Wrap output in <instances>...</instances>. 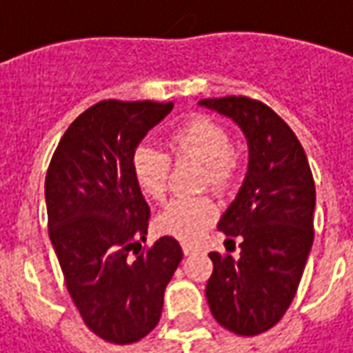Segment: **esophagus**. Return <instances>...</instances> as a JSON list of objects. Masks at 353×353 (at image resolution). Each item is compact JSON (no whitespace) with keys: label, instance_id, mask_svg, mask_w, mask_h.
<instances>
[{"label":"esophagus","instance_id":"obj_1","mask_svg":"<svg viewBox=\"0 0 353 353\" xmlns=\"http://www.w3.org/2000/svg\"><path fill=\"white\" fill-rule=\"evenodd\" d=\"M181 248H183V254H185V256H192V254H196L197 252L196 245H190V243H183Z\"/></svg>","mask_w":353,"mask_h":353}]
</instances>
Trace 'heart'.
<instances>
[{
  "instance_id": "1",
  "label": "heart",
  "mask_w": 353,
  "mask_h": 353,
  "mask_svg": "<svg viewBox=\"0 0 353 353\" xmlns=\"http://www.w3.org/2000/svg\"><path fill=\"white\" fill-rule=\"evenodd\" d=\"M170 148L176 157H190L205 165L203 183L225 190L236 176L238 161L232 152V137L225 128L208 115H192L170 134ZM170 157L148 143L135 148L132 174L137 188L154 201H163L170 181ZM218 218L212 197H183L172 201L156 219V228L179 241H197Z\"/></svg>"
}]
</instances>
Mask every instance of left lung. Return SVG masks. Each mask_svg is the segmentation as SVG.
Segmentation results:
<instances>
[{
    "instance_id": "8db88e82",
    "label": "left lung",
    "mask_w": 353,
    "mask_h": 353,
    "mask_svg": "<svg viewBox=\"0 0 353 353\" xmlns=\"http://www.w3.org/2000/svg\"><path fill=\"white\" fill-rule=\"evenodd\" d=\"M197 105L232 119L248 141L243 183L218 223L241 238V254H210L205 298L219 325L258 336L281 320L300 285L314 243V177L296 134L265 103L230 95Z\"/></svg>"
}]
</instances>
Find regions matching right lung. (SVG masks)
I'll return each mask as SVG.
<instances>
[{
  "label": "right lung",
  "mask_w": 353,
  "mask_h": 353,
  "mask_svg": "<svg viewBox=\"0 0 353 353\" xmlns=\"http://www.w3.org/2000/svg\"><path fill=\"white\" fill-rule=\"evenodd\" d=\"M172 110V101L95 103L59 139L46 176L50 239L68 292L105 342L134 343L156 327L183 258L170 236L139 252L150 205L132 174L135 148Z\"/></svg>",
  "instance_id": "1"
}]
</instances>
